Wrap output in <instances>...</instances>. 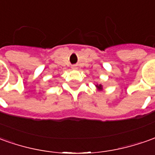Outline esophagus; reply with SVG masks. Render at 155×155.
Instances as JSON below:
<instances>
[{
  "mask_svg": "<svg viewBox=\"0 0 155 155\" xmlns=\"http://www.w3.org/2000/svg\"><path fill=\"white\" fill-rule=\"evenodd\" d=\"M77 68H78V67H76V66H72V67H71V69H73V70H76Z\"/></svg>",
  "mask_w": 155,
  "mask_h": 155,
  "instance_id": "34e87169",
  "label": "esophagus"
}]
</instances>
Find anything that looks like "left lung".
Wrapping results in <instances>:
<instances>
[{"mask_svg":"<svg viewBox=\"0 0 155 155\" xmlns=\"http://www.w3.org/2000/svg\"><path fill=\"white\" fill-rule=\"evenodd\" d=\"M95 87L97 88V90H99V91H102L103 90V86H102V84H95Z\"/></svg>","mask_w":155,"mask_h":155,"instance_id":"1","label":"left lung"}]
</instances>
